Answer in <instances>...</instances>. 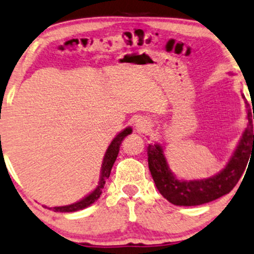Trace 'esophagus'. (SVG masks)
Returning <instances> with one entry per match:
<instances>
[{
    "instance_id": "34e87169",
    "label": "esophagus",
    "mask_w": 254,
    "mask_h": 254,
    "mask_svg": "<svg viewBox=\"0 0 254 254\" xmlns=\"http://www.w3.org/2000/svg\"><path fill=\"white\" fill-rule=\"evenodd\" d=\"M135 128H136L137 132H140V133L145 132L147 128H148V124H147L146 120H141V119H140V120L136 121Z\"/></svg>"
}]
</instances>
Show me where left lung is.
I'll return each instance as SVG.
<instances>
[{
	"mask_svg": "<svg viewBox=\"0 0 254 254\" xmlns=\"http://www.w3.org/2000/svg\"><path fill=\"white\" fill-rule=\"evenodd\" d=\"M247 107L249 103L246 101ZM249 125L236 152L226 167L220 173L203 180H178L168 167L160 145H148L147 156L148 167L156 189L165 199L177 206H196L213 201L230 193L238 184L247 164L254 156L253 119L254 111H247Z\"/></svg>",
	"mask_w": 254,
	"mask_h": 254,
	"instance_id": "8db88e82",
	"label": "left lung"
}]
</instances>
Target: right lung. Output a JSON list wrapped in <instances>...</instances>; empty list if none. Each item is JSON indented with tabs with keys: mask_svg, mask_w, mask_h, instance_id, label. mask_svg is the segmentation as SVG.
<instances>
[{
	"mask_svg": "<svg viewBox=\"0 0 254 254\" xmlns=\"http://www.w3.org/2000/svg\"><path fill=\"white\" fill-rule=\"evenodd\" d=\"M132 133V128H126L124 132H121L120 134H118L117 137H114L111 145H109L107 152H106L105 158H103V162H102V168H101V177H100V183L98 185L95 190H93L89 195H87L86 198L80 200V201L73 203V205H68V206H61V207H54L53 209L59 212H75V211H80V209H83L88 206L92 205L93 202H95L96 200L100 198L102 193V189L105 186L106 180L109 178V174H111L112 167L114 165L115 160H117V156L119 154V151H120V146L121 142L124 141V139L126 137L128 134Z\"/></svg>",
	"mask_w": 254,
	"mask_h": 254,
	"instance_id": "obj_1",
	"label": "right lung"
}]
</instances>
